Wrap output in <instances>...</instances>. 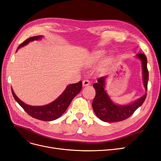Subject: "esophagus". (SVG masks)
<instances>
[{"instance_id": "34e87169", "label": "esophagus", "mask_w": 161, "mask_h": 161, "mask_svg": "<svg viewBox=\"0 0 161 161\" xmlns=\"http://www.w3.org/2000/svg\"><path fill=\"white\" fill-rule=\"evenodd\" d=\"M90 81L89 80H84L82 81V86H89L90 85Z\"/></svg>"}]
</instances>
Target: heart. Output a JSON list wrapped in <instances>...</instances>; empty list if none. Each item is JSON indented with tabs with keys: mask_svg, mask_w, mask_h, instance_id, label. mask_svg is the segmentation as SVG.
I'll list each match as a JSON object with an SVG mask.
<instances>
[{
	"mask_svg": "<svg viewBox=\"0 0 161 161\" xmlns=\"http://www.w3.org/2000/svg\"><path fill=\"white\" fill-rule=\"evenodd\" d=\"M103 56V52L101 50L95 51L91 54V61L92 63L95 62L99 60Z\"/></svg>",
	"mask_w": 161,
	"mask_h": 161,
	"instance_id": "b5f03b06",
	"label": "heart"
}]
</instances>
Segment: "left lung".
I'll return each instance as SVG.
<instances>
[{
    "label": "left lung",
    "mask_w": 161,
    "mask_h": 161,
    "mask_svg": "<svg viewBox=\"0 0 161 161\" xmlns=\"http://www.w3.org/2000/svg\"><path fill=\"white\" fill-rule=\"evenodd\" d=\"M136 56L142 62L143 84L146 91H147L148 81L147 58L142 53H137ZM106 79L107 76L101 77L97 79L96 83L92 85L95 89L96 95L92 101V107L96 115L105 122H117L128 118L143 104L147 97V93L128 105L115 104L105 90Z\"/></svg>",
    "instance_id": "1"
}]
</instances>
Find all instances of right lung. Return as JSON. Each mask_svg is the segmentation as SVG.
I'll use <instances>...</instances> for the list:
<instances>
[{
  "label": "right lung",
  "instance_id": "right-lung-1",
  "mask_svg": "<svg viewBox=\"0 0 161 161\" xmlns=\"http://www.w3.org/2000/svg\"><path fill=\"white\" fill-rule=\"evenodd\" d=\"M43 37V36H37L27 39L25 42L19 46L17 51L19 48L28 44L30 42L34 40H41ZM81 89L82 81H79L77 83L69 85L64 92L56 99L49 104L43 106L29 105L18 98L14 92L13 88H11V91L14 99L29 115L37 119L50 121L59 118L63 115L67 108H69L72 100L74 99L76 95L79 93Z\"/></svg>",
  "mask_w": 161,
  "mask_h": 161
}]
</instances>
